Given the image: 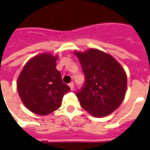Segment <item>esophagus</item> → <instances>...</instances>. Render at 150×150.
Listing matches in <instances>:
<instances>
[{
  "label": "esophagus",
  "instance_id": "obj_1",
  "mask_svg": "<svg viewBox=\"0 0 150 150\" xmlns=\"http://www.w3.org/2000/svg\"><path fill=\"white\" fill-rule=\"evenodd\" d=\"M69 86H70V88H71V91H73V90L75 89V86H74V83H73V82L70 83H69Z\"/></svg>",
  "mask_w": 150,
  "mask_h": 150
}]
</instances>
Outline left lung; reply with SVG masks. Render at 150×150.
<instances>
[{
    "label": "left lung",
    "instance_id": "8db88e82",
    "mask_svg": "<svg viewBox=\"0 0 150 150\" xmlns=\"http://www.w3.org/2000/svg\"><path fill=\"white\" fill-rule=\"evenodd\" d=\"M81 64L85 83L77 91L82 108L95 117L108 116L125 99L127 76L119 62L110 54L97 49L75 51Z\"/></svg>",
    "mask_w": 150,
    "mask_h": 150
}]
</instances>
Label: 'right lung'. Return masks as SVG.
I'll list each match as a JSON object with an SVG mask.
<instances>
[{
  "mask_svg": "<svg viewBox=\"0 0 150 150\" xmlns=\"http://www.w3.org/2000/svg\"><path fill=\"white\" fill-rule=\"evenodd\" d=\"M57 59V56L46 53L34 56L18 76L19 96L25 106L38 115H48L57 110L64 94L71 91L56 69Z\"/></svg>",
  "mask_w": 150,
  "mask_h": 150,
  "instance_id": "1",
  "label": "right lung"
}]
</instances>
